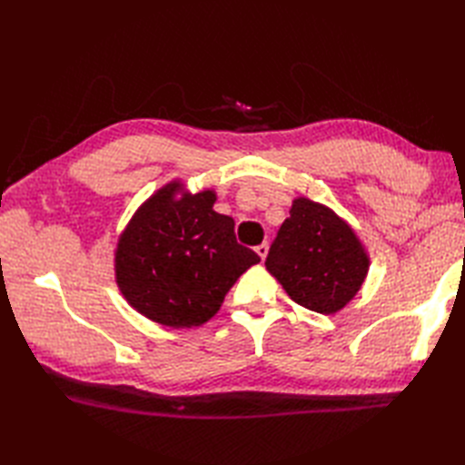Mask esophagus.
I'll return each instance as SVG.
<instances>
[{
  "mask_svg": "<svg viewBox=\"0 0 465 465\" xmlns=\"http://www.w3.org/2000/svg\"><path fill=\"white\" fill-rule=\"evenodd\" d=\"M268 252H270V245H268V242H263V243H260V245H258V248H255V253H258L262 260H265V255H268Z\"/></svg>",
  "mask_w": 465,
  "mask_h": 465,
  "instance_id": "obj_1",
  "label": "esophagus"
}]
</instances>
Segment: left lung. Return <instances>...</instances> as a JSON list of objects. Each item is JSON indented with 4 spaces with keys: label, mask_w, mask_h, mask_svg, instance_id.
Here are the masks:
<instances>
[{
    "label": "left lung",
    "mask_w": 465,
    "mask_h": 465,
    "mask_svg": "<svg viewBox=\"0 0 465 465\" xmlns=\"http://www.w3.org/2000/svg\"><path fill=\"white\" fill-rule=\"evenodd\" d=\"M265 268L295 303L328 315L360 292L370 258L338 213L298 197L272 243Z\"/></svg>",
    "instance_id": "obj_1"
}]
</instances>
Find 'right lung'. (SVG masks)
I'll list each match as a JSON object with an SVG mask.
<instances>
[{
  "label": "right lung",
  "instance_id": "add662e5",
  "mask_svg": "<svg viewBox=\"0 0 465 465\" xmlns=\"http://www.w3.org/2000/svg\"><path fill=\"white\" fill-rule=\"evenodd\" d=\"M172 182L153 193L120 235L115 280L124 298L167 328L202 325L260 255L235 240V222L213 212L215 193H183Z\"/></svg>",
  "mask_w": 465,
  "mask_h": 465
}]
</instances>
